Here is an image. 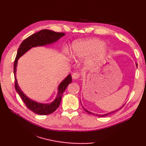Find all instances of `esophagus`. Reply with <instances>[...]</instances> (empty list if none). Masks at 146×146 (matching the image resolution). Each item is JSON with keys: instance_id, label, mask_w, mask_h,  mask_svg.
Instances as JSON below:
<instances>
[{"instance_id": "1", "label": "esophagus", "mask_w": 146, "mask_h": 146, "mask_svg": "<svg viewBox=\"0 0 146 146\" xmlns=\"http://www.w3.org/2000/svg\"><path fill=\"white\" fill-rule=\"evenodd\" d=\"M80 73L79 72H75L73 73L72 75V78L73 79H78L80 78Z\"/></svg>"}]
</instances>
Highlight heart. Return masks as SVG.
Returning <instances> with one entry per match:
<instances>
[{"label":"heart","mask_w":146,"mask_h":146,"mask_svg":"<svg viewBox=\"0 0 146 146\" xmlns=\"http://www.w3.org/2000/svg\"><path fill=\"white\" fill-rule=\"evenodd\" d=\"M104 42L98 39H90L85 41L75 42L72 46L71 56L75 60H82L95 52L94 58L90 61L94 65L101 60L105 54V50L102 48Z\"/></svg>","instance_id":"heart-1"}]
</instances>
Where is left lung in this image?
<instances>
[{"label":"left lung","instance_id":"left-lung-1","mask_svg":"<svg viewBox=\"0 0 146 146\" xmlns=\"http://www.w3.org/2000/svg\"><path fill=\"white\" fill-rule=\"evenodd\" d=\"M136 66H137V64H136ZM123 106H124V105H123V106L122 107H120L119 109H117V110H114V111H111V112H109V113H106V114H104V115H97V114H94V113H92V112H90V111H89L88 110H86L85 108L83 107V108H84V110L86 111V112L87 113H90V114H94V115H97V116H98V117H105V116H107V115H110V114H111V113H114V112H116V111H117V110H120V109H121V108H122Z\"/></svg>","mask_w":146,"mask_h":146}]
</instances>
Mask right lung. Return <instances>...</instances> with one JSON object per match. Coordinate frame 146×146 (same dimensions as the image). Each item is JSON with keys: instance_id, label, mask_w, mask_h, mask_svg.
Listing matches in <instances>:
<instances>
[{"instance_id": "add662e5", "label": "right lung", "mask_w": 146, "mask_h": 146, "mask_svg": "<svg viewBox=\"0 0 146 146\" xmlns=\"http://www.w3.org/2000/svg\"><path fill=\"white\" fill-rule=\"evenodd\" d=\"M64 35L65 34L64 33H57L48 29H42L38 33L33 34V35L29 36L28 38L24 39L18 49L16 57L15 58L14 63V73L15 78L14 86L15 90L20 95L21 98L26 105V107L37 114L46 115L52 113L57 109V108L60 106L62 95L66 90L68 85L71 83V80H72L71 76V75H68L59 85L58 95L53 102L48 104H39L27 98L23 94V92L21 90L19 86H18L16 77H15L17 60L22 55L24 54L31 48L36 47L38 46H44L47 44H51V43L58 41L60 38L64 36Z\"/></svg>"}]
</instances>
